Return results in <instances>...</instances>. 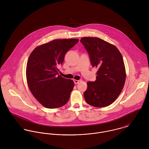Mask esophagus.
<instances>
[{
    "mask_svg": "<svg viewBox=\"0 0 149 149\" xmlns=\"http://www.w3.org/2000/svg\"><path fill=\"white\" fill-rule=\"evenodd\" d=\"M73 81H74V84H78V83H79L80 81H81V80H74Z\"/></svg>",
    "mask_w": 149,
    "mask_h": 149,
    "instance_id": "esophagus-1",
    "label": "esophagus"
}]
</instances>
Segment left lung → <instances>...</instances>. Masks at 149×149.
Returning a JSON list of instances; mask_svg holds the SVG:
<instances>
[{
  "instance_id": "obj_1",
  "label": "left lung",
  "mask_w": 149,
  "mask_h": 149,
  "mask_svg": "<svg viewBox=\"0 0 149 149\" xmlns=\"http://www.w3.org/2000/svg\"><path fill=\"white\" fill-rule=\"evenodd\" d=\"M80 42L89 56L93 67L98 68L96 80L87 83L85 102L95 107L111 104L119 96L126 81V69L118 48L97 37H83Z\"/></svg>"
}]
</instances>
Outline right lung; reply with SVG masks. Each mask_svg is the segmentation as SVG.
I'll return each instance as SVG.
<instances>
[{"label": "right lung", "mask_w": 149, "mask_h": 149, "mask_svg": "<svg viewBox=\"0 0 149 149\" xmlns=\"http://www.w3.org/2000/svg\"><path fill=\"white\" fill-rule=\"evenodd\" d=\"M78 39L54 40L40 45L30 54L26 66V79L34 97L43 106L57 108L69 100L74 84L58 74L66 52Z\"/></svg>", "instance_id": "right-lung-1"}]
</instances>
